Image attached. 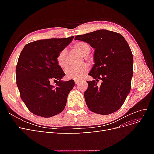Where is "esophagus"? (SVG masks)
Listing matches in <instances>:
<instances>
[{"label": "esophagus", "instance_id": "obj_1", "mask_svg": "<svg viewBox=\"0 0 154 154\" xmlns=\"http://www.w3.org/2000/svg\"><path fill=\"white\" fill-rule=\"evenodd\" d=\"M80 82L79 80H74V83H75V84H78V83Z\"/></svg>", "mask_w": 154, "mask_h": 154}]
</instances>
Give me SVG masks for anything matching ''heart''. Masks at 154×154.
I'll use <instances>...</instances> for the list:
<instances>
[{"label":"heart","mask_w":154,"mask_h":154,"mask_svg":"<svg viewBox=\"0 0 154 154\" xmlns=\"http://www.w3.org/2000/svg\"><path fill=\"white\" fill-rule=\"evenodd\" d=\"M74 48L77 52L83 57H87L91 52V48L88 44L80 42H77L74 45ZM67 54V50L64 49L62 50L57 57V62L58 66L61 68L66 67V57ZM89 66L85 63L80 67H68L66 69V76L69 80H79L85 75V74L89 71Z\"/></svg>","instance_id":"heart-1"}]
</instances>
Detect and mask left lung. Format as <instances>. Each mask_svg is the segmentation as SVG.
<instances>
[{
	"mask_svg": "<svg viewBox=\"0 0 154 154\" xmlns=\"http://www.w3.org/2000/svg\"><path fill=\"white\" fill-rule=\"evenodd\" d=\"M74 40L85 42L95 49V63L88 73L94 80L87 82L84 92L88 108L102 115L115 112L131 88L133 55L127 42L121 34L106 29L77 35ZM100 79L102 83L97 86Z\"/></svg>",
	"mask_w": 154,
	"mask_h": 154,
	"instance_id": "1",
	"label": "left lung"
}]
</instances>
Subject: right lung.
Segmentation results:
<instances>
[{"label": "right lung", "instance_id": "right-lung-1", "mask_svg": "<svg viewBox=\"0 0 154 154\" xmlns=\"http://www.w3.org/2000/svg\"><path fill=\"white\" fill-rule=\"evenodd\" d=\"M73 38L39 40L23 48L16 67L17 85L22 100L32 114L50 118L62 112L66 106L74 82L61 80L66 74L57 57ZM53 79L57 82L55 87L50 84Z\"/></svg>", "mask_w": 154, "mask_h": 154}]
</instances>
